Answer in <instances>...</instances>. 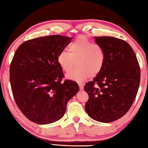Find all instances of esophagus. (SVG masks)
<instances>
[{
    "label": "esophagus",
    "instance_id": "obj_1",
    "mask_svg": "<svg viewBox=\"0 0 148 148\" xmlns=\"http://www.w3.org/2000/svg\"><path fill=\"white\" fill-rule=\"evenodd\" d=\"M78 84H79V89L80 90H83L84 84L83 83H81V82H79Z\"/></svg>",
    "mask_w": 148,
    "mask_h": 148
}]
</instances>
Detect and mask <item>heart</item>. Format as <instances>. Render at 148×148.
I'll return each instance as SVG.
<instances>
[{
  "mask_svg": "<svg viewBox=\"0 0 148 148\" xmlns=\"http://www.w3.org/2000/svg\"><path fill=\"white\" fill-rule=\"evenodd\" d=\"M69 51H62L57 57L59 66L64 72L77 66L66 75L75 81H83L88 77L97 76L104 66L105 52L102 46L93 43L84 36H79L69 45Z\"/></svg>",
  "mask_w": 148,
  "mask_h": 148,
  "instance_id": "1",
  "label": "heart"
}]
</instances>
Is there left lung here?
<instances>
[{"label":"left lung","mask_w":148,"mask_h":148,"mask_svg":"<svg viewBox=\"0 0 148 148\" xmlns=\"http://www.w3.org/2000/svg\"><path fill=\"white\" fill-rule=\"evenodd\" d=\"M102 46L105 62L101 71L88 82L86 112L93 120L109 123L124 116L132 106L139 87L141 72L133 49L127 42L113 36H95Z\"/></svg>","instance_id":"left-lung-1"}]
</instances>
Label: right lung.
Returning a JSON list of instances; mask_svg holds the SVG:
<instances>
[{
    "label": "right lung",
    "mask_w": 148,
    "mask_h": 148,
    "mask_svg": "<svg viewBox=\"0 0 148 148\" xmlns=\"http://www.w3.org/2000/svg\"><path fill=\"white\" fill-rule=\"evenodd\" d=\"M71 37L51 35L26 41L19 46L10 65V83L15 103L34 123L47 124L62 118L78 84L64 80L58 55Z\"/></svg>",
    "instance_id": "1"
}]
</instances>
